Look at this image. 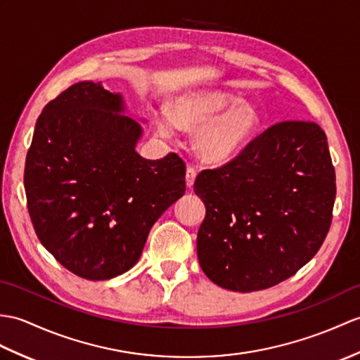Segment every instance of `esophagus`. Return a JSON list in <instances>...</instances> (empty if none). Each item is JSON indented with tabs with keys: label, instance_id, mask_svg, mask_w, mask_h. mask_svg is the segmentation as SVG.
Instances as JSON below:
<instances>
[{
	"label": "esophagus",
	"instance_id": "34e87169",
	"mask_svg": "<svg viewBox=\"0 0 360 360\" xmlns=\"http://www.w3.org/2000/svg\"><path fill=\"white\" fill-rule=\"evenodd\" d=\"M196 179V170L193 167H187V173H186V182H187V187H193Z\"/></svg>",
	"mask_w": 360,
	"mask_h": 360
}]
</instances>
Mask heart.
Listing matches in <instances>:
<instances>
[{
  "mask_svg": "<svg viewBox=\"0 0 360 360\" xmlns=\"http://www.w3.org/2000/svg\"><path fill=\"white\" fill-rule=\"evenodd\" d=\"M257 108L238 98L207 91L174 99L172 118L161 115L156 118V130L170 136L174 127L196 130L195 150L207 162L222 164L242 152L261 127Z\"/></svg>",
  "mask_w": 360,
  "mask_h": 360,
  "instance_id": "obj_1",
  "label": "heart"
}]
</instances>
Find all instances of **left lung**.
<instances>
[{
    "instance_id": "left-lung-1",
    "label": "left lung",
    "mask_w": 360,
    "mask_h": 360,
    "mask_svg": "<svg viewBox=\"0 0 360 360\" xmlns=\"http://www.w3.org/2000/svg\"><path fill=\"white\" fill-rule=\"evenodd\" d=\"M193 187L205 204L200 269L216 285L250 293L291 278L317 253L331 225L336 174L319 125L283 121L235 160L200 172Z\"/></svg>"
}]
</instances>
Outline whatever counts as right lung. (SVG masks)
<instances>
[{
    "label": "right lung",
    "mask_w": 360,
    "mask_h": 360,
    "mask_svg": "<svg viewBox=\"0 0 360 360\" xmlns=\"http://www.w3.org/2000/svg\"><path fill=\"white\" fill-rule=\"evenodd\" d=\"M120 94L81 81L50 101L35 125L24 188L41 244L67 270L112 279L141 257L150 229L186 193L176 153L146 160L139 122Z\"/></svg>",
    "instance_id": "add662e5"
}]
</instances>
